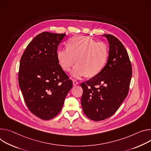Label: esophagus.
Here are the masks:
<instances>
[{"instance_id":"obj_1","label":"esophagus","mask_w":151,"mask_h":151,"mask_svg":"<svg viewBox=\"0 0 151 151\" xmlns=\"http://www.w3.org/2000/svg\"><path fill=\"white\" fill-rule=\"evenodd\" d=\"M73 86H77V85L78 84V83L77 81H76V80H73Z\"/></svg>"}]
</instances>
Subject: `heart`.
Masks as SVG:
<instances>
[{
    "label": "heart",
    "instance_id": "heart-1",
    "mask_svg": "<svg viewBox=\"0 0 151 151\" xmlns=\"http://www.w3.org/2000/svg\"><path fill=\"white\" fill-rule=\"evenodd\" d=\"M108 55V47L104 42L80 35L70 39L67 47L59 48L56 56L59 65L66 72L70 71L77 62L71 75L80 79L87 74L94 76L98 74L104 66Z\"/></svg>",
    "mask_w": 151,
    "mask_h": 151
}]
</instances>
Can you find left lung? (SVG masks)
I'll list each match as a JSON object with an SVG mask.
<instances>
[{"mask_svg":"<svg viewBox=\"0 0 151 151\" xmlns=\"http://www.w3.org/2000/svg\"><path fill=\"white\" fill-rule=\"evenodd\" d=\"M109 43L108 60L95 76L82 83L81 104L91 120L99 121L111 116L127 97L132 76V66L127 50L113 35H103Z\"/></svg>","mask_w":151,"mask_h":151,"instance_id":"1","label":"left lung"}]
</instances>
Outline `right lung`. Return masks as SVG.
I'll list each match as a JSON object with an SVG mask.
<instances>
[{
    "label": "right lung",
    "mask_w": 151,
    "mask_h": 151,
    "mask_svg": "<svg viewBox=\"0 0 151 151\" xmlns=\"http://www.w3.org/2000/svg\"><path fill=\"white\" fill-rule=\"evenodd\" d=\"M65 35L40 33L28 44L20 59L19 86L29 110L41 119H51L58 114L73 87L56 56Z\"/></svg>",
    "instance_id": "1"
}]
</instances>
